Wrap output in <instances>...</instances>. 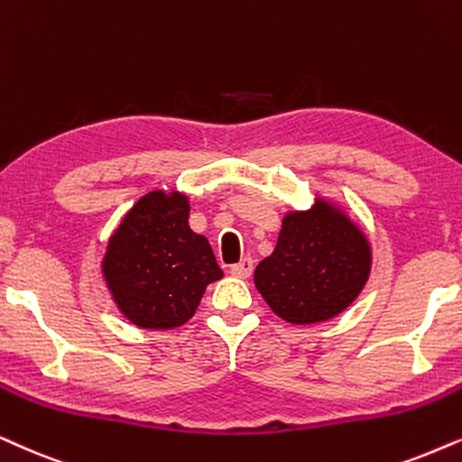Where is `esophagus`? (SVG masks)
Returning <instances> with one entry per match:
<instances>
[{"mask_svg":"<svg viewBox=\"0 0 462 462\" xmlns=\"http://www.w3.org/2000/svg\"><path fill=\"white\" fill-rule=\"evenodd\" d=\"M230 273L235 274V277H238V279L251 277V273H254V260H251V258L241 260V262H238V264H235V266L230 268Z\"/></svg>","mask_w":462,"mask_h":462,"instance_id":"1","label":"esophagus"}]
</instances>
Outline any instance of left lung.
Wrapping results in <instances>:
<instances>
[{
    "label": "left lung",
    "instance_id": "1",
    "mask_svg": "<svg viewBox=\"0 0 462 462\" xmlns=\"http://www.w3.org/2000/svg\"><path fill=\"white\" fill-rule=\"evenodd\" d=\"M369 274V238L341 208L318 198L309 211L285 215L254 283L285 322L318 324L346 311Z\"/></svg>",
    "mask_w": 462,
    "mask_h": 462
}]
</instances>
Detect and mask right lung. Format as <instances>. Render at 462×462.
Returning a JSON list of instances; mask_svg holds the SVG:
<instances>
[{
  "label": "right lung",
  "mask_w": 462,
  "mask_h": 462,
  "mask_svg": "<svg viewBox=\"0 0 462 462\" xmlns=\"http://www.w3.org/2000/svg\"><path fill=\"white\" fill-rule=\"evenodd\" d=\"M188 219V196L155 189L134 204L108 238L104 282L138 328H179L196 313L207 285L224 277L207 236L196 235Z\"/></svg>",
  "instance_id": "1"
}]
</instances>
